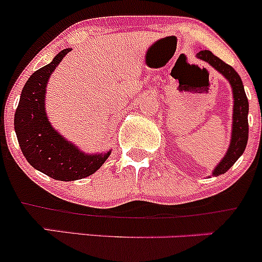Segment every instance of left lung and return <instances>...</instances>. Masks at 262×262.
Segmentation results:
<instances>
[{
  "label": "left lung",
  "mask_w": 262,
  "mask_h": 262,
  "mask_svg": "<svg viewBox=\"0 0 262 262\" xmlns=\"http://www.w3.org/2000/svg\"><path fill=\"white\" fill-rule=\"evenodd\" d=\"M196 58L204 60L212 66L216 72L221 73L232 87L233 96V114H232V133L228 149L221 160V162L213 168L212 175L219 176L226 173L236 161L244 155L248 141V100L246 96L245 87L238 73L229 64L219 59L210 50L202 49L196 53Z\"/></svg>",
  "instance_id": "1"
}]
</instances>
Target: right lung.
Masks as SVG:
<instances>
[{
  "label": "right lung",
  "mask_w": 262,
  "mask_h": 262,
  "mask_svg": "<svg viewBox=\"0 0 262 262\" xmlns=\"http://www.w3.org/2000/svg\"><path fill=\"white\" fill-rule=\"evenodd\" d=\"M71 48L58 53L49 64L34 72L21 91L15 113V132L21 152L35 170L60 181H75L96 172L112 150L84 153L50 124L46 110L47 84Z\"/></svg>",
  "instance_id": "add662e5"
}]
</instances>
